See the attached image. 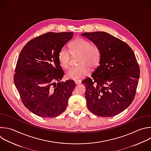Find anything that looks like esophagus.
Returning <instances> with one entry per match:
<instances>
[{"mask_svg":"<svg viewBox=\"0 0 151 151\" xmlns=\"http://www.w3.org/2000/svg\"><path fill=\"white\" fill-rule=\"evenodd\" d=\"M75 83L76 85H79V84L81 83V80H76V81H75Z\"/></svg>","mask_w":151,"mask_h":151,"instance_id":"1","label":"esophagus"}]
</instances>
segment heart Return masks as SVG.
<instances>
[{
  "label": "heart",
  "mask_w": 151,
  "mask_h": 151,
  "mask_svg": "<svg viewBox=\"0 0 151 151\" xmlns=\"http://www.w3.org/2000/svg\"><path fill=\"white\" fill-rule=\"evenodd\" d=\"M72 55H79V65L70 68L66 73L69 79L78 80L87 76L92 68H96L101 60V53L99 47L83 38H79L72 41L69 44ZM58 59L60 65L65 69L68 68L70 60V52L65 48H62L59 53Z\"/></svg>",
  "instance_id": "1"
}]
</instances>
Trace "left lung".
<instances>
[{
	"label": "left lung",
	"mask_w": 151,
	"mask_h": 151,
	"mask_svg": "<svg viewBox=\"0 0 151 151\" xmlns=\"http://www.w3.org/2000/svg\"><path fill=\"white\" fill-rule=\"evenodd\" d=\"M101 50L99 65L82 81L88 110L100 117L116 116L132 103L140 76L135 55L121 40L102 31L81 34Z\"/></svg>",
	"instance_id": "8db88e82"
}]
</instances>
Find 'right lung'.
I'll list each match as a JSON object with an SVG mask.
<instances>
[{
    "label": "right lung",
    "instance_id": "right-lung-1",
    "mask_svg": "<svg viewBox=\"0 0 151 151\" xmlns=\"http://www.w3.org/2000/svg\"><path fill=\"white\" fill-rule=\"evenodd\" d=\"M73 35L72 32H47L28 42L19 54L14 83L24 105L38 116L55 117L67 107L75 83L54 81L64 75L58 55Z\"/></svg>",
    "mask_w": 151,
    "mask_h": 151
}]
</instances>
